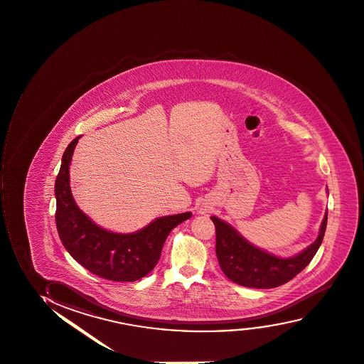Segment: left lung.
I'll return each mask as SVG.
<instances>
[{
    "label": "left lung",
    "instance_id": "1",
    "mask_svg": "<svg viewBox=\"0 0 364 364\" xmlns=\"http://www.w3.org/2000/svg\"><path fill=\"white\" fill-rule=\"evenodd\" d=\"M216 231V255L223 274L238 285L252 289H274L284 285L311 263L324 238L328 211L318 238L294 258H277L255 248L240 236L236 230L211 216Z\"/></svg>",
    "mask_w": 364,
    "mask_h": 364
}]
</instances>
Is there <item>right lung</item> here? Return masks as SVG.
<instances>
[{"label":"right lung","mask_w":364,"mask_h":364,"mask_svg":"<svg viewBox=\"0 0 364 364\" xmlns=\"http://www.w3.org/2000/svg\"><path fill=\"white\" fill-rule=\"evenodd\" d=\"M80 136L70 141L62 156L56 194V226L62 245L80 265L109 281L132 282L148 275L158 264L168 233L191 213L154 220L136 233L119 235L99 228L75 205L70 188V162Z\"/></svg>","instance_id":"add662e5"}]
</instances>
